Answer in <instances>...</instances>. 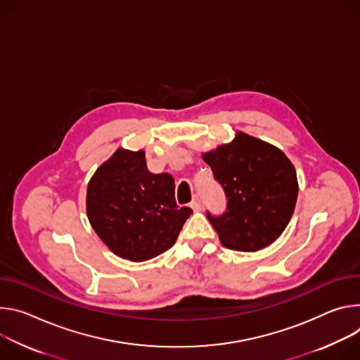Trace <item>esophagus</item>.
Here are the masks:
<instances>
[{
	"label": "esophagus",
	"instance_id": "34e87169",
	"mask_svg": "<svg viewBox=\"0 0 360 360\" xmlns=\"http://www.w3.org/2000/svg\"><path fill=\"white\" fill-rule=\"evenodd\" d=\"M190 207H191L194 212L202 210V202H200V198H198V197H194V198H193V202L190 203Z\"/></svg>",
	"mask_w": 360,
	"mask_h": 360
}]
</instances>
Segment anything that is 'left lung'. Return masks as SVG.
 Returning <instances> with one entry per match:
<instances>
[{"label": "left lung", "instance_id": "1", "mask_svg": "<svg viewBox=\"0 0 360 360\" xmlns=\"http://www.w3.org/2000/svg\"><path fill=\"white\" fill-rule=\"evenodd\" d=\"M227 197L224 214L207 217L220 243L238 252L270 246L289 224L299 184L288 155L270 143L237 131L233 141L202 154Z\"/></svg>", "mask_w": 360, "mask_h": 360}]
</instances>
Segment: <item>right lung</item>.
<instances>
[{
  "label": "right lung",
  "mask_w": 360,
  "mask_h": 360,
  "mask_svg": "<svg viewBox=\"0 0 360 360\" xmlns=\"http://www.w3.org/2000/svg\"><path fill=\"white\" fill-rule=\"evenodd\" d=\"M87 217L118 257L146 262L170 249L193 210L179 207L174 179L153 174L143 150L118 148L87 186Z\"/></svg>",
  "instance_id": "right-lung-1"
}]
</instances>
